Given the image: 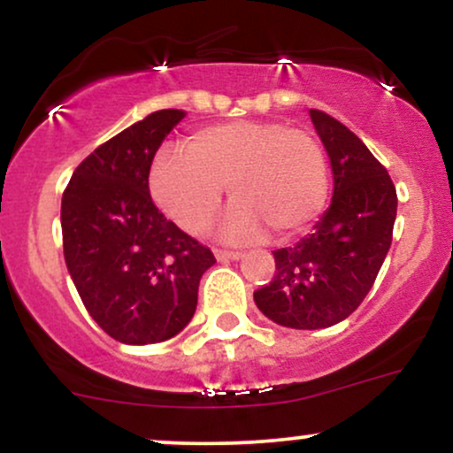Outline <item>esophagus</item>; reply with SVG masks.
I'll list each match as a JSON object with an SVG mask.
<instances>
[{
	"instance_id": "esophagus-1",
	"label": "esophagus",
	"mask_w": 453,
	"mask_h": 453,
	"mask_svg": "<svg viewBox=\"0 0 453 453\" xmlns=\"http://www.w3.org/2000/svg\"><path fill=\"white\" fill-rule=\"evenodd\" d=\"M215 257L217 259H241L242 253L241 251H226V249H215Z\"/></svg>"
}]
</instances>
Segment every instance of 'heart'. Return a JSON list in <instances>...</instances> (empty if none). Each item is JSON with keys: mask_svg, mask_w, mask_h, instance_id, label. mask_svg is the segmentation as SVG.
<instances>
[{"mask_svg": "<svg viewBox=\"0 0 453 453\" xmlns=\"http://www.w3.org/2000/svg\"><path fill=\"white\" fill-rule=\"evenodd\" d=\"M223 187L234 200L221 227L227 241L266 230L292 238L326 206V150L311 132L280 121H230L197 129L187 150L161 149L150 165V194L185 232L211 226Z\"/></svg>", "mask_w": 453, "mask_h": 453, "instance_id": "heart-1", "label": "heart"}]
</instances>
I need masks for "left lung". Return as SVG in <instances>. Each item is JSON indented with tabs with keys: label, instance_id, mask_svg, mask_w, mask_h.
<instances>
[{
	"label": "left lung",
	"instance_id": "obj_1",
	"mask_svg": "<svg viewBox=\"0 0 453 453\" xmlns=\"http://www.w3.org/2000/svg\"><path fill=\"white\" fill-rule=\"evenodd\" d=\"M330 155L334 196L315 230L274 251V277L253 292L257 309L296 330L330 327L349 317L375 283L392 244L396 187L386 165L349 127L311 108Z\"/></svg>",
	"mask_w": 453,
	"mask_h": 453
}]
</instances>
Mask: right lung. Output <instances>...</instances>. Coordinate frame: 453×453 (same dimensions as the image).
Returning a JSON list of instances; mask_svg holds the SVG:
<instances>
[{
  "mask_svg": "<svg viewBox=\"0 0 453 453\" xmlns=\"http://www.w3.org/2000/svg\"><path fill=\"white\" fill-rule=\"evenodd\" d=\"M183 117L157 111L106 140L81 161L61 200L64 256L78 296L126 345L179 334L196 313L202 274L217 262L165 219L149 191L155 153Z\"/></svg>",
  "mask_w": 453,
  "mask_h": 453,
  "instance_id": "1",
  "label": "right lung"
}]
</instances>
